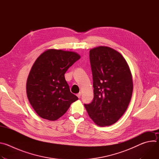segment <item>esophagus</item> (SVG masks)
I'll return each mask as SVG.
<instances>
[{"mask_svg":"<svg viewBox=\"0 0 159 159\" xmlns=\"http://www.w3.org/2000/svg\"><path fill=\"white\" fill-rule=\"evenodd\" d=\"M81 95H82V93H79V94H77V97H78L79 98H80Z\"/></svg>","mask_w":159,"mask_h":159,"instance_id":"34e87169","label":"esophagus"}]
</instances>
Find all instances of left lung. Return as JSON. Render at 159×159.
I'll list each match as a JSON object with an SVG mask.
<instances>
[{
    "instance_id": "left-lung-1",
    "label": "left lung",
    "mask_w": 159,
    "mask_h": 159,
    "mask_svg": "<svg viewBox=\"0 0 159 159\" xmlns=\"http://www.w3.org/2000/svg\"><path fill=\"white\" fill-rule=\"evenodd\" d=\"M89 58L94 99L84 106L97 125L110 126L123 115L130 102L133 87L131 71L122 55L108 47L91 49Z\"/></svg>"
}]
</instances>
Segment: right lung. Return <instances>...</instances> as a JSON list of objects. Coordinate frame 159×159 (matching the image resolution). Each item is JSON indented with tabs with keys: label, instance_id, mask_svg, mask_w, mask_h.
I'll list each match as a JSON object with an SVG mask.
<instances>
[{
	"label": "right lung",
	"instance_id": "add662e5",
	"mask_svg": "<svg viewBox=\"0 0 159 159\" xmlns=\"http://www.w3.org/2000/svg\"><path fill=\"white\" fill-rule=\"evenodd\" d=\"M80 58L74 52L49 49L36 60L26 82L30 103L41 118L55 121L78 100L65 79L69 68Z\"/></svg>",
	"mask_w": 159,
	"mask_h": 159
}]
</instances>
